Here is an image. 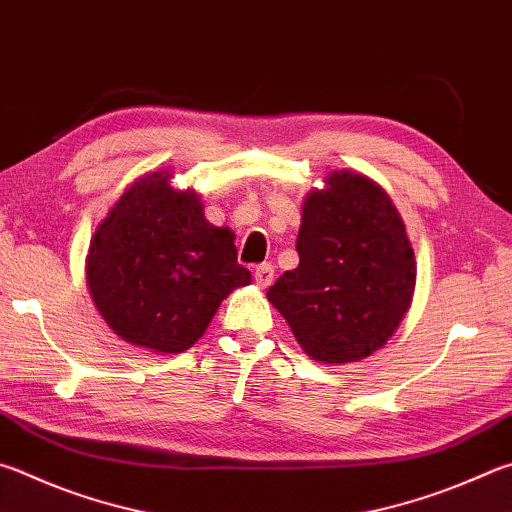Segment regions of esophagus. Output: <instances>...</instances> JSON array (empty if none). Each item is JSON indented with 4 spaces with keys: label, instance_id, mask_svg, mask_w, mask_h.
Returning a JSON list of instances; mask_svg holds the SVG:
<instances>
[{
    "label": "esophagus",
    "instance_id": "esophagus-1",
    "mask_svg": "<svg viewBox=\"0 0 512 512\" xmlns=\"http://www.w3.org/2000/svg\"><path fill=\"white\" fill-rule=\"evenodd\" d=\"M273 275H275V268H273V264H259V266L255 268V273H253L257 286H262V288L271 286V282H273Z\"/></svg>",
    "mask_w": 512,
    "mask_h": 512
}]
</instances>
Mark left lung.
<instances>
[{
  "mask_svg": "<svg viewBox=\"0 0 512 512\" xmlns=\"http://www.w3.org/2000/svg\"><path fill=\"white\" fill-rule=\"evenodd\" d=\"M304 199L300 264L268 288L306 356L358 362L392 338L412 304L416 262L392 199L367 176L340 170Z\"/></svg>",
  "mask_w": 512,
  "mask_h": 512,
  "instance_id": "8db88e82",
  "label": "left lung"
}]
</instances>
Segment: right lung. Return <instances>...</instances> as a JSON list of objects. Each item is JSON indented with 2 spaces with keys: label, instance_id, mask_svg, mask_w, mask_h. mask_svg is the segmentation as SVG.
I'll use <instances>...</instances> for the list:
<instances>
[{
  "label": "right lung",
  "instance_id": "1",
  "mask_svg": "<svg viewBox=\"0 0 512 512\" xmlns=\"http://www.w3.org/2000/svg\"><path fill=\"white\" fill-rule=\"evenodd\" d=\"M87 284L96 309L129 345L181 353L208 329L230 291L250 284L235 235L203 217L194 190L170 172L134 181L89 246Z\"/></svg>",
  "mask_w": 512,
  "mask_h": 512
}]
</instances>
